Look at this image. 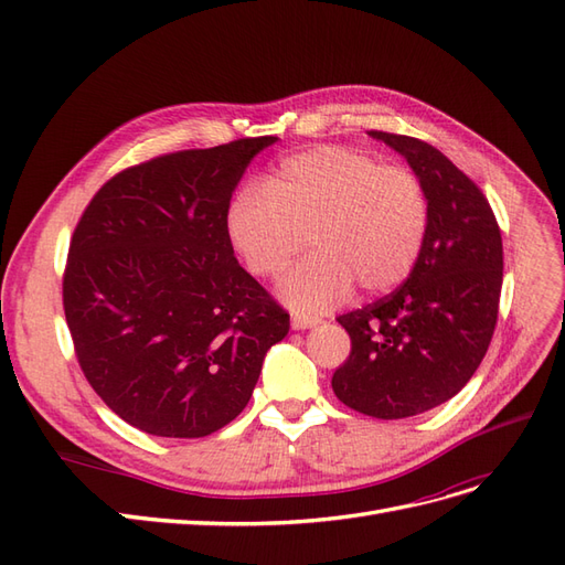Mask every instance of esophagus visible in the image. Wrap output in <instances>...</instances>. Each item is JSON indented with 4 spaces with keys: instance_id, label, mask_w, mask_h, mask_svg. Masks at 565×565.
<instances>
[{
    "instance_id": "esophagus-1",
    "label": "esophagus",
    "mask_w": 565,
    "mask_h": 565,
    "mask_svg": "<svg viewBox=\"0 0 565 565\" xmlns=\"http://www.w3.org/2000/svg\"><path fill=\"white\" fill-rule=\"evenodd\" d=\"M316 324H320V318L316 316H299V313L292 316V330H309V328H316Z\"/></svg>"
}]
</instances>
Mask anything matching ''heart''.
<instances>
[{"label":"heart","instance_id":"heart-1","mask_svg":"<svg viewBox=\"0 0 565 565\" xmlns=\"http://www.w3.org/2000/svg\"><path fill=\"white\" fill-rule=\"evenodd\" d=\"M426 224L429 202L409 169L339 146L280 160L268 183L241 185L226 210L228 243L256 278H278L309 233L316 254L278 285V297L303 313L332 309L355 282L365 292L396 287L417 262Z\"/></svg>","mask_w":565,"mask_h":565}]
</instances>
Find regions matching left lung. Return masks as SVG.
<instances>
[{
    "label": "left lung",
    "instance_id": "obj_1",
    "mask_svg": "<svg viewBox=\"0 0 565 565\" xmlns=\"http://www.w3.org/2000/svg\"><path fill=\"white\" fill-rule=\"evenodd\" d=\"M367 134L407 160L429 202V224L396 292L337 318L351 353L332 388L358 413L403 419L450 401L481 365L500 309L502 235L481 188L438 148Z\"/></svg>",
    "mask_w": 565,
    "mask_h": 565
}]
</instances>
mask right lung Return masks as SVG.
<instances>
[{
    "label": "right lung",
    "instance_id": "obj_1",
    "mask_svg": "<svg viewBox=\"0 0 565 565\" xmlns=\"http://www.w3.org/2000/svg\"><path fill=\"white\" fill-rule=\"evenodd\" d=\"M278 136L181 150L113 177L84 210L63 309L84 377L150 436L202 438L243 413L289 316L237 264L226 210Z\"/></svg>",
    "mask_w": 565,
    "mask_h": 565
}]
</instances>
